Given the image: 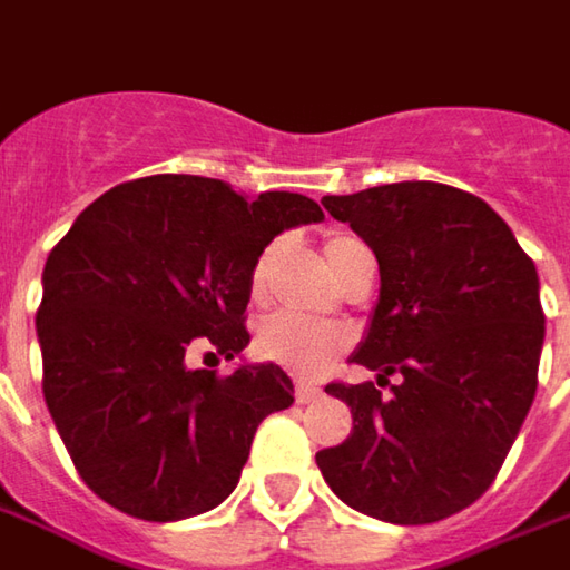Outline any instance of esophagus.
Instances as JSON below:
<instances>
[{"label":"esophagus","mask_w":570,"mask_h":570,"mask_svg":"<svg viewBox=\"0 0 570 570\" xmlns=\"http://www.w3.org/2000/svg\"><path fill=\"white\" fill-rule=\"evenodd\" d=\"M318 395H322V389H315V385H306V383L296 385V402H299V405H309V402H315Z\"/></svg>","instance_id":"1"}]
</instances>
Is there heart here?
<instances>
[{"label": "heart", "instance_id": "b5f03b06", "mask_svg": "<svg viewBox=\"0 0 570 570\" xmlns=\"http://www.w3.org/2000/svg\"><path fill=\"white\" fill-rule=\"evenodd\" d=\"M360 252H366V245L354 236L334 233V236L325 238V261L337 277L347 274L351 261L357 258ZM274 258H277V245H267L255 258V267H252V296L255 299H264V293H267ZM347 344H351V334L341 325L312 322V318L293 315V312L264 315L255 328V354L261 360L284 366L296 376H306V380L322 376Z\"/></svg>", "mask_w": 570, "mask_h": 570}]
</instances>
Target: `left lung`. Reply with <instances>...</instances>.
I'll return each mask as SVG.
<instances>
[{
  "label": "left lung",
  "mask_w": 570,
  "mask_h": 570,
  "mask_svg": "<svg viewBox=\"0 0 570 570\" xmlns=\"http://www.w3.org/2000/svg\"><path fill=\"white\" fill-rule=\"evenodd\" d=\"M322 204L373 248L383 286L354 354L376 383L325 385L354 431L315 462L347 508L436 523L488 491L535 399L546 337L535 264L459 187L402 181Z\"/></svg>",
  "instance_id": "1"
}]
</instances>
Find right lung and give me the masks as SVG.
I'll use <instances>...</instances> for the list:
<instances>
[{
  "mask_svg": "<svg viewBox=\"0 0 570 570\" xmlns=\"http://www.w3.org/2000/svg\"><path fill=\"white\" fill-rule=\"evenodd\" d=\"M318 219L303 194L248 200L204 175H149L101 194L53 245L38 306L43 399L105 504L168 523L233 494L293 383L274 363L219 376L190 357L245 351L255 258Z\"/></svg>",
  "mask_w": 570,
  "mask_h": 570,
  "instance_id": "right-lung-1",
  "label": "right lung"
}]
</instances>
